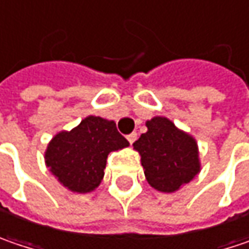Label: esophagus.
Instances as JSON below:
<instances>
[{
  "mask_svg": "<svg viewBox=\"0 0 249 249\" xmlns=\"http://www.w3.org/2000/svg\"><path fill=\"white\" fill-rule=\"evenodd\" d=\"M137 138H138V135H137V132H131V134H129V135L126 137V139L129 141V143H131V145H132V143H134V142L137 141Z\"/></svg>",
  "mask_w": 249,
  "mask_h": 249,
  "instance_id": "34e87169",
  "label": "esophagus"
}]
</instances>
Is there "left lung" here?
I'll list each match as a JSON object with an SVG mask.
<instances>
[{
    "label": "left lung",
    "mask_w": 249,
    "mask_h": 249,
    "mask_svg": "<svg viewBox=\"0 0 249 249\" xmlns=\"http://www.w3.org/2000/svg\"><path fill=\"white\" fill-rule=\"evenodd\" d=\"M146 126L148 131L134 142L146 180L159 192H175L200 170L197 143L165 117H155Z\"/></svg>",
    "instance_id": "left-lung-1"
}]
</instances>
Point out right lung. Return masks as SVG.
Segmentation results:
<instances>
[{
    "mask_svg": "<svg viewBox=\"0 0 249 249\" xmlns=\"http://www.w3.org/2000/svg\"><path fill=\"white\" fill-rule=\"evenodd\" d=\"M114 121L87 117L71 131H63L52 139L45 159L51 172L71 192L94 190L104 176L111 151L128 146Z\"/></svg>",
    "mask_w": 249,
    "mask_h": 249,
    "instance_id": "obj_1",
    "label": "right lung"
}]
</instances>
